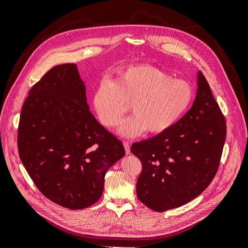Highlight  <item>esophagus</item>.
<instances>
[{
	"mask_svg": "<svg viewBox=\"0 0 248 248\" xmlns=\"http://www.w3.org/2000/svg\"><path fill=\"white\" fill-rule=\"evenodd\" d=\"M124 150H125V154L128 155L130 154V146L128 142H124Z\"/></svg>",
	"mask_w": 248,
	"mask_h": 248,
	"instance_id": "1",
	"label": "esophagus"
}]
</instances>
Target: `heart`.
Instances as JSON below:
<instances>
[{"instance_id":"heart-1","label":"heart","mask_w":248,"mask_h":248,"mask_svg":"<svg viewBox=\"0 0 248 248\" xmlns=\"http://www.w3.org/2000/svg\"><path fill=\"white\" fill-rule=\"evenodd\" d=\"M193 89L188 82L173 79L167 72L148 65L133 66L119 72L114 83H103L96 89L94 107L100 122L116 125L129 110L134 113L123 121L119 134L137 138L147 130L160 134L172 127L188 109Z\"/></svg>"}]
</instances>
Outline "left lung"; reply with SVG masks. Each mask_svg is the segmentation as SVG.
<instances>
[{
	"mask_svg": "<svg viewBox=\"0 0 248 248\" xmlns=\"http://www.w3.org/2000/svg\"><path fill=\"white\" fill-rule=\"evenodd\" d=\"M226 139V122L203 74L188 112L165 132L134 143L131 153L141 162L139 200L156 212L189 202L217 174Z\"/></svg>",
	"mask_w": 248,
	"mask_h": 248,
	"instance_id": "obj_1",
	"label": "left lung"
}]
</instances>
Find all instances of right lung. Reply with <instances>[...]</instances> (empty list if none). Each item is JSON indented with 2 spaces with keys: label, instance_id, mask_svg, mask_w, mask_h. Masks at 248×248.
I'll return each mask as SVG.
<instances>
[{
  "label": "right lung",
  "instance_id": "obj_1",
  "mask_svg": "<svg viewBox=\"0 0 248 248\" xmlns=\"http://www.w3.org/2000/svg\"><path fill=\"white\" fill-rule=\"evenodd\" d=\"M85 92L76 64L56 66L29 92L18 125L19 157L36 187L73 210L101 197L108 169L125 154L90 112Z\"/></svg>",
  "mask_w": 248,
  "mask_h": 248
}]
</instances>
